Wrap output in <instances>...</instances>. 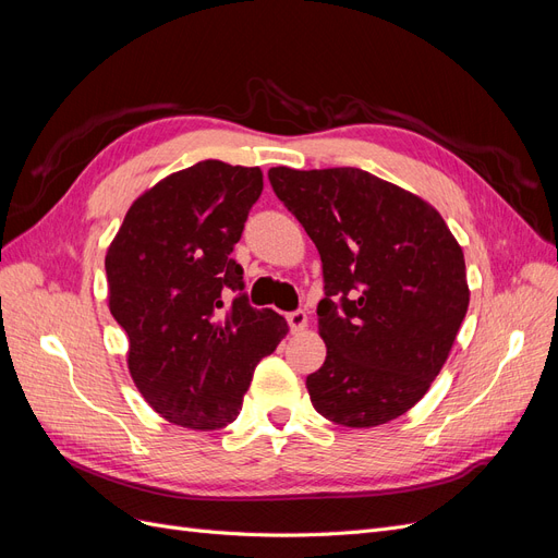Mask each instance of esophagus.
<instances>
[{
  "mask_svg": "<svg viewBox=\"0 0 558 558\" xmlns=\"http://www.w3.org/2000/svg\"><path fill=\"white\" fill-rule=\"evenodd\" d=\"M286 320H289V326H291L293 332H300V330L307 328V314L302 310L289 312V314H286Z\"/></svg>",
  "mask_w": 558,
  "mask_h": 558,
  "instance_id": "1",
  "label": "esophagus"
}]
</instances>
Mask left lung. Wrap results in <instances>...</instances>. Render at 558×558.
<instances>
[{"instance_id":"left-lung-1","label":"left lung","mask_w":558,"mask_h":558,"mask_svg":"<svg viewBox=\"0 0 558 558\" xmlns=\"http://www.w3.org/2000/svg\"><path fill=\"white\" fill-rule=\"evenodd\" d=\"M267 177L324 265L328 353L307 377L314 410L349 428L388 424L449 356L470 302L463 251L428 202L356 167Z\"/></svg>"}]
</instances>
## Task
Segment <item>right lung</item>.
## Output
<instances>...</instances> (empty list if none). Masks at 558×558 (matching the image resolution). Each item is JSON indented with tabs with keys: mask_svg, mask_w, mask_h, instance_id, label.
Masks as SVG:
<instances>
[{
	"mask_svg": "<svg viewBox=\"0 0 558 558\" xmlns=\"http://www.w3.org/2000/svg\"><path fill=\"white\" fill-rule=\"evenodd\" d=\"M260 193L258 167L202 160L134 199L107 251L130 375L177 426L216 430L238 418L253 369L289 332L283 316L248 305L244 269L230 258Z\"/></svg>",
	"mask_w": 558,
	"mask_h": 558,
	"instance_id": "obj_1",
	"label": "right lung"
}]
</instances>
